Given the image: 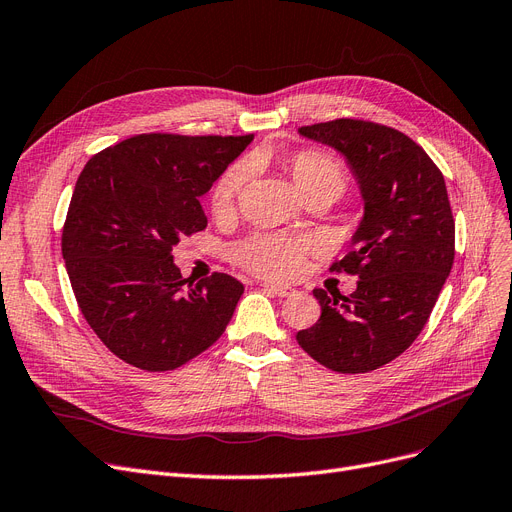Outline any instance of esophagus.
I'll return each mask as SVG.
<instances>
[{"instance_id":"obj_1","label":"esophagus","mask_w":512,"mask_h":512,"mask_svg":"<svg viewBox=\"0 0 512 512\" xmlns=\"http://www.w3.org/2000/svg\"><path fill=\"white\" fill-rule=\"evenodd\" d=\"M262 288L271 292V294H275V296H279V298H288V296L296 294V290L290 288V285H281V283H262Z\"/></svg>"}]
</instances>
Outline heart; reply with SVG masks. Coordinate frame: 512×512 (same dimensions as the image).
Returning a JSON list of instances; mask_svg holds the SVG:
<instances>
[{"mask_svg":"<svg viewBox=\"0 0 512 512\" xmlns=\"http://www.w3.org/2000/svg\"><path fill=\"white\" fill-rule=\"evenodd\" d=\"M296 187L309 199H338L349 185L346 168L334 155L319 149H300L285 159ZM252 176V163L237 159L224 170L210 189V210L229 216ZM313 250L311 239L290 235H252L237 243L235 260L241 267L267 277H294L302 271L306 254Z\"/></svg>","mask_w":512,"mask_h":512,"instance_id":"heart-1","label":"heart"}]
</instances>
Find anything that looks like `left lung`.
<instances>
[{"label": "left lung", "instance_id": "obj_1", "mask_svg": "<svg viewBox=\"0 0 512 512\" xmlns=\"http://www.w3.org/2000/svg\"><path fill=\"white\" fill-rule=\"evenodd\" d=\"M300 134L349 159L365 214L351 252L330 267L357 275V290L334 298L313 290L321 317L296 340L334 372H372L410 349L452 271L456 224L445 180L410 136L376 121L342 117Z\"/></svg>", "mask_w": 512, "mask_h": 512}]
</instances>
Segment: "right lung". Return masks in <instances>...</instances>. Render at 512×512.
Segmentation results:
<instances>
[{"mask_svg":"<svg viewBox=\"0 0 512 512\" xmlns=\"http://www.w3.org/2000/svg\"><path fill=\"white\" fill-rule=\"evenodd\" d=\"M252 140L136 134L81 170L60 248L81 315L121 361L176 370L227 330L243 285L212 273L187 286L172 250L206 229L199 197Z\"/></svg>","mask_w":512,"mask_h":512,"instance_id":"obj_1","label":"right lung"}]
</instances>
